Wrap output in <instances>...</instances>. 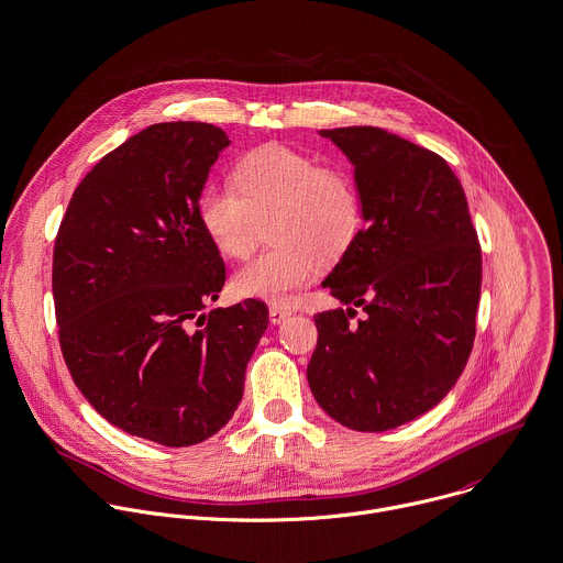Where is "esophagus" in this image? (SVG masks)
I'll return each mask as SVG.
<instances>
[{
	"label": "esophagus",
	"mask_w": 563,
	"mask_h": 563,
	"mask_svg": "<svg viewBox=\"0 0 563 563\" xmlns=\"http://www.w3.org/2000/svg\"><path fill=\"white\" fill-rule=\"evenodd\" d=\"M289 316H291V309H287V307H278V305L269 307V320H272V324H283Z\"/></svg>",
	"instance_id": "1"
}]
</instances>
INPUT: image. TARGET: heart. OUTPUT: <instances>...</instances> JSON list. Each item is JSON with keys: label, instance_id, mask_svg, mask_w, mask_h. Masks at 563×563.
<instances>
[{"label": "heart", "instance_id": "heart-1", "mask_svg": "<svg viewBox=\"0 0 563 563\" xmlns=\"http://www.w3.org/2000/svg\"><path fill=\"white\" fill-rule=\"evenodd\" d=\"M232 181L206 188L197 214L217 250L236 261L254 252L269 221L274 245L234 276L241 296L289 302L318 265L342 258L362 230L355 179L289 146L265 144L245 153Z\"/></svg>", "mask_w": 563, "mask_h": 563}]
</instances>
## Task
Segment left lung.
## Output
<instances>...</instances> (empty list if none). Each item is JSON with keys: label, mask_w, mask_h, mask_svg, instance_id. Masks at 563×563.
<instances>
[{"label": "left lung", "mask_w": 563, "mask_h": 563, "mask_svg": "<svg viewBox=\"0 0 563 563\" xmlns=\"http://www.w3.org/2000/svg\"><path fill=\"white\" fill-rule=\"evenodd\" d=\"M355 166L364 221L322 287L344 309L316 313L307 379L320 408L357 432L432 410L474 349L483 254L448 162L377 126L322 129ZM355 306L367 316L353 325Z\"/></svg>", "instance_id": "1"}]
</instances>
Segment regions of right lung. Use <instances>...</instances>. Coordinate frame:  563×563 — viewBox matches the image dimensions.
<instances>
[{
  "label": "right lung",
  "mask_w": 563,
  "mask_h": 563,
  "mask_svg": "<svg viewBox=\"0 0 563 563\" xmlns=\"http://www.w3.org/2000/svg\"><path fill=\"white\" fill-rule=\"evenodd\" d=\"M228 144L206 122L142 129L82 177L54 241L58 344L76 388L111 426L166 448L232 419L269 324L254 298L203 313L225 263L197 206Z\"/></svg>",
  "instance_id": "1"
}]
</instances>
